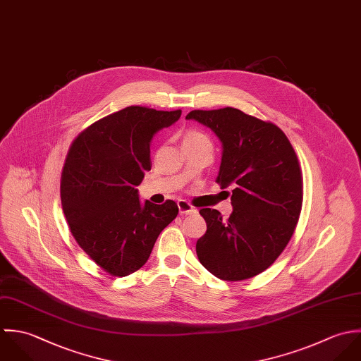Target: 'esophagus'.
<instances>
[{
  "label": "esophagus",
  "mask_w": 361,
  "mask_h": 361,
  "mask_svg": "<svg viewBox=\"0 0 361 361\" xmlns=\"http://www.w3.org/2000/svg\"><path fill=\"white\" fill-rule=\"evenodd\" d=\"M177 205H178V211H180L181 215H192V214H197V209H195L191 204H188L187 201H184V200L178 201Z\"/></svg>",
  "instance_id": "1"
}]
</instances>
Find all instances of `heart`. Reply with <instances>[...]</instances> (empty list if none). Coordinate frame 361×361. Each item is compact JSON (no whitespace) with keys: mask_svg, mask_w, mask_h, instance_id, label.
Here are the masks:
<instances>
[{"mask_svg":"<svg viewBox=\"0 0 361 361\" xmlns=\"http://www.w3.org/2000/svg\"><path fill=\"white\" fill-rule=\"evenodd\" d=\"M181 140H183V147L195 146V145H209V146H212V142H211V140L208 138L207 134H204L200 130H194V128L185 130L181 135Z\"/></svg>","mask_w":361,"mask_h":361,"instance_id":"obj_1","label":"heart"}]
</instances>
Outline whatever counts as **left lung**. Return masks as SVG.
Returning <instances> with one entry per match:
<instances>
[{"instance_id":"left-lung-1","label":"left lung","mask_w":361,"mask_h":361,"mask_svg":"<svg viewBox=\"0 0 361 361\" xmlns=\"http://www.w3.org/2000/svg\"><path fill=\"white\" fill-rule=\"evenodd\" d=\"M187 120L209 127L223 152L216 183L231 187L233 212L200 211L207 233L197 241L200 262L219 279H250L286 248L302 205V178L285 133L238 109L192 110Z\"/></svg>"}]
</instances>
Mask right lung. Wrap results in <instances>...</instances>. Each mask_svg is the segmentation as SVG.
I'll list each match as a JSON object with an SVG mask.
<instances>
[{
  "instance_id": "right-lung-1",
  "label": "right lung",
  "mask_w": 361,
  "mask_h": 361,
  "mask_svg": "<svg viewBox=\"0 0 361 361\" xmlns=\"http://www.w3.org/2000/svg\"><path fill=\"white\" fill-rule=\"evenodd\" d=\"M181 110L130 106L87 127L73 141L61 174V204L79 247L111 276L144 267L161 233L178 214L174 201L140 202L150 170V141Z\"/></svg>"
}]
</instances>
